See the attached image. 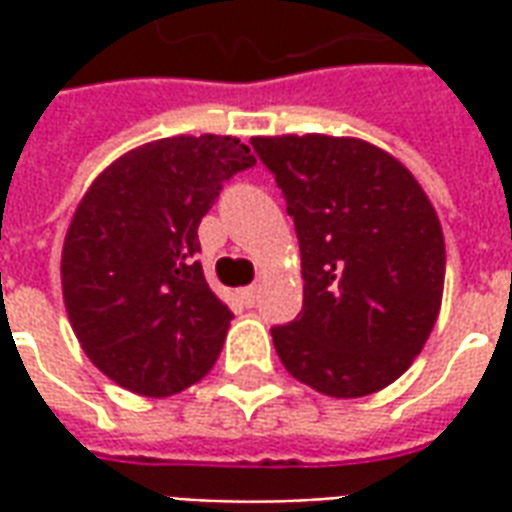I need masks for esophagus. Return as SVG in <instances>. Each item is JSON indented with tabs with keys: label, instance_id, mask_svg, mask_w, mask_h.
<instances>
[{
	"label": "esophagus",
	"instance_id": "esophagus-1",
	"mask_svg": "<svg viewBox=\"0 0 512 512\" xmlns=\"http://www.w3.org/2000/svg\"><path fill=\"white\" fill-rule=\"evenodd\" d=\"M257 293H260V285H249V288L241 290V299H244V304H249V307H252V304L257 301Z\"/></svg>",
	"mask_w": 512,
	"mask_h": 512
}]
</instances>
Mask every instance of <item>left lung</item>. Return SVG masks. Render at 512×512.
Here are the masks:
<instances>
[{"mask_svg":"<svg viewBox=\"0 0 512 512\" xmlns=\"http://www.w3.org/2000/svg\"><path fill=\"white\" fill-rule=\"evenodd\" d=\"M288 202L304 307L274 326L290 376L329 397H365L406 373L433 332L444 235L417 178L354 136H252Z\"/></svg>","mask_w":512,"mask_h":512,"instance_id":"8db88e82","label":"left lung"}]
</instances>
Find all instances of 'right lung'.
Instances as JSON below:
<instances>
[{
  "instance_id": "1",
  "label": "right lung",
  "mask_w": 512,
  "mask_h": 512,
  "mask_svg": "<svg viewBox=\"0 0 512 512\" xmlns=\"http://www.w3.org/2000/svg\"><path fill=\"white\" fill-rule=\"evenodd\" d=\"M249 167L235 136L156 139L109 164L73 213L60 266L68 321L128 392L169 397L216 365L233 312L205 282L197 227Z\"/></svg>"
}]
</instances>
